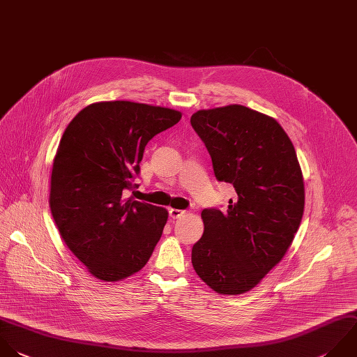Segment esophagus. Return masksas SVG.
<instances>
[{"label":"esophagus","instance_id":"esophagus-1","mask_svg":"<svg viewBox=\"0 0 357 357\" xmlns=\"http://www.w3.org/2000/svg\"><path fill=\"white\" fill-rule=\"evenodd\" d=\"M169 213H170V218H173V219H178V218H181V216L185 213V211H183V209H174V208H172V209L169 211Z\"/></svg>","mask_w":357,"mask_h":357}]
</instances>
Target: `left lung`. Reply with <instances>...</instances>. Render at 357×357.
<instances>
[{"instance_id":"1","label":"left lung","mask_w":357,"mask_h":357,"mask_svg":"<svg viewBox=\"0 0 357 357\" xmlns=\"http://www.w3.org/2000/svg\"><path fill=\"white\" fill-rule=\"evenodd\" d=\"M191 126L216 178L237 192L226 212L202 211L204 234L192 247V266L215 291L241 294L280 262L294 238L304 211L301 169L280 124L245 106L198 110Z\"/></svg>"}]
</instances>
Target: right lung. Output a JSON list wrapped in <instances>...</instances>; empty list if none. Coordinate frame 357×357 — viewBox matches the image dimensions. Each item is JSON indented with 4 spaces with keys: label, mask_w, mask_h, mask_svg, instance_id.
Here are the masks:
<instances>
[{
    "label": "right lung",
    "mask_w": 357,
    "mask_h": 357,
    "mask_svg": "<svg viewBox=\"0 0 357 357\" xmlns=\"http://www.w3.org/2000/svg\"><path fill=\"white\" fill-rule=\"evenodd\" d=\"M181 113L127 100L82 109L53 160L50 209L73 254L98 279L123 280L145 266L169 212L126 198L146 144Z\"/></svg>",
    "instance_id": "1"
}]
</instances>
